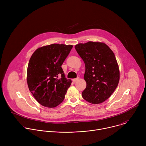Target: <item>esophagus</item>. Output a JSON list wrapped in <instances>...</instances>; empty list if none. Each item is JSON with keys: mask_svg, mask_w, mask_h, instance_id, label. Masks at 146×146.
<instances>
[{"mask_svg": "<svg viewBox=\"0 0 146 146\" xmlns=\"http://www.w3.org/2000/svg\"><path fill=\"white\" fill-rule=\"evenodd\" d=\"M79 80V77H77V78H74V79H73V82H76V81H77L78 80Z\"/></svg>", "mask_w": 146, "mask_h": 146, "instance_id": "obj_1", "label": "esophagus"}]
</instances>
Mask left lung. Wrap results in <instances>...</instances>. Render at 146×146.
Masks as SVG:
<instances>
[{
	"instance_id": "left-lung-1",
	"label": "left lung",
	"mask_w": 146,
	"mask_h": 146,
	"mask_svg": "<svg viewBox=\"0 0 146 146\" xmlns=\"http://www.w3.org/2000/svg\"><path fill=\"white\" fill-rule=\"evenodd\" d=\"M84 61L86 88L82 96L92 104L106 100L116 89L119 80V66L114 54L104 43L88 41L75 46Z\"/></svg>"
}]
</instances>
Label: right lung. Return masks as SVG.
<instances>
[{"label": "right lung", "mask_w": 146, "mask_h": 146, "mask_svg": "<svg viewBox=\"0 0 146 146\" xmlns=\"http://www.w3.org/2000/svg\"><path fill=\"white\" fill-rule=\"evenodd\" d=\"M72 45L52 44L38 48L31 56L27 69L29 91L42 106L54 108L65 99L72 80L66 79L61 66Z\"/></svg>", "instance_id": "1"}]
</instances>
